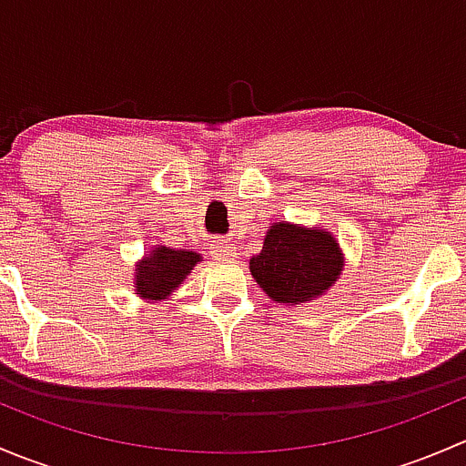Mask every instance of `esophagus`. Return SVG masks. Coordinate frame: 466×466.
<instances>
[{"mask_svg": "<svg viewBox=\"0 0 466 466\" xmlns=\"http://www.w3.org/2000/svg\"><path fill=\"white\" fill-rule=\"evenodd\" d=\"M209 252L214 259H232V257L237 255V250H234L228 241H220V238L218 241L209 243Z\"/></svg>", "mask_w": 466, "mask_h": 466, "instance_id": "34e87169", "label": "esophagus"}]
</instances>
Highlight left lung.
Here are the masks:
<instances>
[{
	"label": "left lung",
	"instance_id": "obj_1",
	"mask_svg": "<svg viewBox=\"0 0 466 466\" xmlns=\"http://www.w3.org/2000/svg\"><path fill=\"white\" fill-rule=\"evenodd\" d=\"M345 255L333 232L307 225L272 223L250 275L272 302L295 307L322 298L342 275Z\"/></svg>",
	"mask_w": 466,
	"mask_h": 466
}]
</instances>
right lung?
<instances>
[{
    "label": "right lung",
    "mask_w": 466,
    "mask_h": 466,
    "mask_svg": "<svg viewBox=\"0 0 466 466\" xmlns=\"http://www.w3.org/2000/svg\"><path fill=\"white\" fill-rule=\"evenodd\" d=\"M203 257L194 250L153 246L135 263L133 289L144 302H167Z\"/></svg>",
    "instance_id": "add662e5"
}]
</instances>
